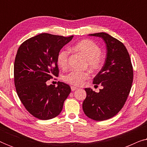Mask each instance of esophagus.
Instances as JSON below:
<instances>
[{
    "instance_id": "obj_1",
    "label": "esophagus",
    "mask_w": 147,
    "mask_h": 147,
    "mask_svg": "<svg viewBox=\"0 0 147 147\" xmlns=\"http://www.w3.org/2000/svg\"><path fill=\"white\" fill-rule=\"evenodd\" d=\"M78 89L77 87H75V86H71V91H75V90H76Z\"/></svg>"
}]
</instances>
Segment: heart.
<instances>
[{"mask_svg":"<svg viewBox=\"0 0 147 147\" xmlns=\"http://www.w3.org/2000/svg\"><path fill=\"white\" fill-rule=\"evenodd\" d=\"M76 51L81 54L86 59V66L93 72L101 69L104 64V57L100 54L101 50L99 46L91 40L85 39L78 42L73 47ZM69 52L67 50L62 49L58 53L57 62L61 69H65L67 67V60ZM90 78L88 71H71L63 77L64 82L70 85L80 86Z\"/></svg>","mask_w":147,"mask_h":147,"instance_id":"1","label":"heart"}]
</instances>
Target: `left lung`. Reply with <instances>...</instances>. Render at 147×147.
Masks as SVG:
<instances>
[{"label": "left lung", "mask_w": 147, "mask_h": 147, "mask_svg": "<svg viewBox=\"0 0 147 147\" xmlns=\"http://www.w3.org/2000/svg\"><path fill=\"white\" fill-rule=\"evenodd\" d=\"M102 38L106 43V57L103 67L94 78V84L103 88L95 92L85 88L82 108L88 118L102 121L113 117L122 109L130 93L133 69L130 55L124 44L106 33L90 34Z\"/></svg>", "instance_id": "1"}]
</instances>
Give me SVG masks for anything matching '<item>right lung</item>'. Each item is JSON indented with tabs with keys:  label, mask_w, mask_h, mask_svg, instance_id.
<instances>
[{
	"label": "right lung",
	"mask_w": 147,
	"mask_h": 147,
	"mask_svg": "<svg viewBox=\"0 0 147 147\" xmlns=\"http://www.w3.org/2000/svg\"><path fill=\"white\" fill-rule=\"evenodd\" d=\"M73 37L41 33L26 40L18 49L14 64L16 90L27 111L39 119L59 115L71 92L63 82H58L55 87L47 85V81L58 76L57 55Z\"/></svg>",
	"instance_id": "1"
}]
</instances>
